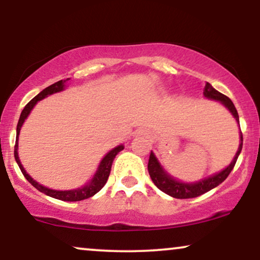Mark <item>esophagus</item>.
Masks as SVG:
<instances>
[{"mask_svg": "<svg viewBox=\"0 0 260 260\" xmlns=\"http://www.w3.org/2000/svg\"><path fill=\"white\" fill-rule=\"evenodd\" d=\"M134 134H136L137 137H143V136H147L146 131H145V129H141V128H140V129L136 131V133H134Z\"/></svg>", "mask_w": 260, "mask_h": 260, "instance_id": "1", "label": "esophagus"}]
</instances>
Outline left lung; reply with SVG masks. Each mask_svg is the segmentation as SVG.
<instances>
[{
  "label": "left lung",
  "mask_w": 260,
  "mask_h": 260,
  "mask_svg": "<svg viewBox=\"0 0 260 260\" xmlns=\"http://www.w3.org/2000/svg\"><path fill=\"white\" fill-rule=\"evenodd\" d=\"M203 95L206 96L207 99L215 100V101H220L222 105L226 107V108L232 113V115L235 117L237 122L239 123V115L237 109L233 105V102L231 101L230 99L227 98L226 95L221 94V92L217 91L213 88L212 85L209 84L208 82L206 83L205 90H203ZM240 145H239V148L237 151V154L230 165L227 166L226 169H223L222 171L217 172V174L210 176V177H207L205 179H201V181L196 183H183L179 182L174 177H171L170 175L166 172L160 162L158 161V159L155 158L153 152L151 151L150 153V159H148V174H150V177L152 182L154 183V185L157 186L159 190H161L162 192L168 193L169 196L175 197V199H192V197H197L203 195V193L209 191L221 184L224 179L228 177V175L231 174V171L233 170L235 162H237V159L240 154L241 148H243V133L240 132Z\"/></svg>",
  "instance_id": "1"
}]
</instances>
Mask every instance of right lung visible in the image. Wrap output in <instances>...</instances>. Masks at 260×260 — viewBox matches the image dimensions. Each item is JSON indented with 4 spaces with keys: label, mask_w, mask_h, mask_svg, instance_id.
Wrapping results in <instances>:
<instances>
[{
    "label": "right lung",
    "mask_w": 260,
    "mask_h": 260,
    "mask_svg": "<svg viewBox=\"0 0 260 260\" xmlns=\"http://www.w3.org/2000/svg\"><path fill=\"white\" fill-rule=\"evenodd\" d=\"M69 79L70 78L64 79V81L61 79V81L53 83L52 85L45 88L43 91L39 92L36 98L32 99L28 103H27L26 107L21 112V115H20L19 122H17L16 141H15V147H14V157H15L17 165H19L20 170H21L23 176H25V178L34 186V188H37L38 190H39L40 192H44L45 195L51 196V197H53V199H57V200L67 201V202H76V201H82V200L89 199V197L94 196L95 193H98L100 190L105 186V184L107 183V179H108V177H109L110 169H112L114 158H115V155L119 153L120 151L123 150V145H119V146L113 148L112 151H109L108 153L105 155V158L102 159L101 162H100L98 171H96L94 177H92V179L88 183V184L82 186V188L74 189V190H53V189H48V188H46V186L39 184V183L34 181V179L30 177L28 174H27L25 169H23L21 161H20L19 154H17V146H19V145H17V139H19L20 129H21L22 124H23V122H25V120L27 119V116L29 115L30 110H32L33 107L37 105L38 101L47 98L48 95H52V94H54V92H59V91H61V90H64L65 83H67V81H69Z\"/></svg>",
    "instance_id": "obj_1"
}]
</instances>
